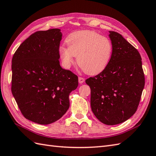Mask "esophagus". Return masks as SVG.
<instances>
[{
  "label": "esophagus",
  "mask_w": 156,
  "mask_h": 156,
  "mask_svg": "<svg viewBox=\"0 0 156 156\" xmlns=\"http://www.w3.org/2000/svg\"><path fill=\"white\" fill-rule=\"evenodd\" d=\"M84 81H85V79L83 78H82V77L78 78V82H79L80 83H82L84 82Z\"/></svg>",
  "instance_id": "34e87169"
}]
</instances>
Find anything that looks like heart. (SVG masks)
Wrapping results in <instances>:
<instances>
[{
    "mask_svg": "<svg viewBox=\"0 0 156 156\" xmlns=\"http://www.w3.org/2000/svg\"><path fill=\"white\" fill-rule=\"evenodd\" d=\"M67 47L61 46L59 54L64 66L69 68L77 57L79 66L88 74L100 73L108 65L113 53L109 38L94 31L83 30L72 33L66 39Z\"/></svg>",
    "mask_w": 156,
    "mask_h": 156,
    "instance_id": "b5f03b06",
    "label": "heart"
}]
</instances>
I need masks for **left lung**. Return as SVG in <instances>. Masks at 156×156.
Masks as SVG:
<instances>
[{
  "label": "left lung",
  "mask_w": 156,
  "mask_h": 156,
  "mask_svg": "<svg viewBox=\"0 0 156 156\" xmlns=\"http://www.w3.org/2000/svg\"><path fill=\"white\" fill-rule=\"evenodd\" d=\"M113 53L101 73L86 83L91 89V108L107 125L130 119L137 110L145 84L142 58L138 50L121 34L109 31Z\"/></svg>",
  "instance_id": "8db88e82"
}]
</instances>
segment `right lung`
<instances>
[{"mask_svg":"<svg viewBox=\"0 0 156 156\" xmlns=\"http://www.w3.org/2000/svg\"><path fill=\"white\" fill-rule=\"evenodd\" d=\"M60 29L39 31L19 46L12 60V93L21 113L30 121L49 125L70 106L69 95L78 78L60 65Z\"/></svg>","mask_w":156,"mask_h":156,"instance_id":"obj_1","label":"right lung"}]
</instances>
